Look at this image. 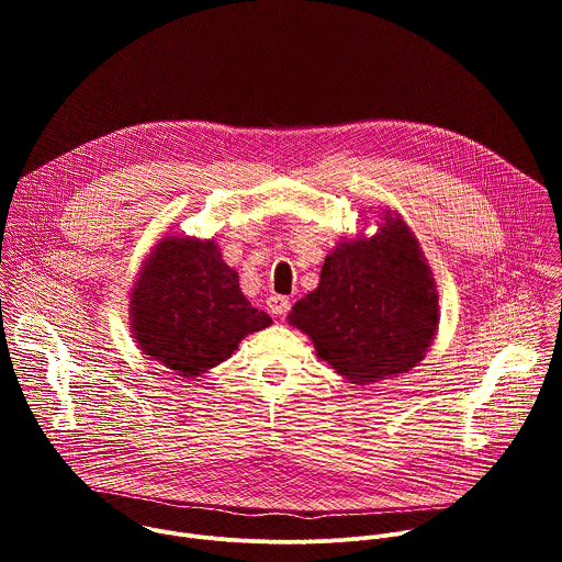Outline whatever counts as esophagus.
<instances>
[{"label": "esophagus", "mask_w": 562, "mask_h": 562, "mask_svg": "<svg viewBox=\"0 0 562 562\" xmlns=\"http://www.w3.org/2000/svg\"><path fill=\"white\" fill-rule=\"evenodd\" d=\"M267 308H269V313H273V315H286L289 308H291V302H289V297L273 293V295L267 297Z\"/></svg>", "instance_id": "34e87169"}]
</instances>
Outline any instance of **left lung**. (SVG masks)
Masks as SVG:
<instances>
[{
	"label": "left lung",
	"mask_w": 562,
	"mask_h": 562,
	"mask_svg": "<svg viewBox=\"0 0 562 562\" xmlns=\"http://www.w3.org/2000/svg\"><path fill=\"white\" fill-rule=\"evenodd\" d=\"M369 239H347L325 260L319 284L289 319L317 356L353 384L407 373L438 327V293L407 224L384 213Z\"/></svg>",
	"instance_id": "1"
}]
</instances>
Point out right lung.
I'll return each mask as SVG.
<instances>
[{
	"mask_svg": "<svg viewBox=\"0 0 562 562\" xmlns=\"http://www.w3.org/2000/svg\"><path fill=\"white\" fill-rule=\"evenodd\" d=\"M131 315L139 349L182 378L204 373L271 325L239 291L213 239L193 237L155 247L131 293Z\"/></svg>",
	"mask_w": 562,
	"mask_h": 562,
	"instance_id": "obj_1",
	"label": "right lung"
}]
</instances>
